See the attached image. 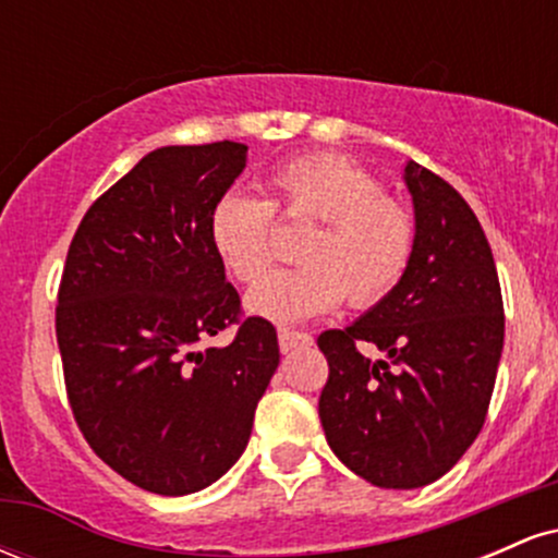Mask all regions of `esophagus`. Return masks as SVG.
I'll return each instance as SVG.
<instances>
[{"instance_id":"esophagus-1","label":"esophagus","mask_w":558,"mask_h":558,"mask_svg":"<svg viewBox=\"0 0 558 558\" xmlns=\"http://www.w3.org/2000/svg\"><path fill=\"white\" fill-rule=\"evenodd\" d=\"M278 343H280V351H293V349H301V345H312V336H310V332L280 328L278 330Z\"/></svg>"}]
</instances>
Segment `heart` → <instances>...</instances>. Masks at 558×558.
<instances>
[{
  "mask_svg": "<svg viewBox=\"0 0 558 558\" xmlns=\"http://www.w3.org/2000/svg\"><path fill=\"white\" fill-rule=\"evenodd\" d=\"M270 196L228 191L209 209V243L241 283L272 259L275 215L317 220L299 246L304 265L275 270L246 293L254 317L288 325L323 315L345 296L356 310L383 301L414 257L417 226L367 168L338 155H301L272 170Z\"/></svg>",
  "mask_w": 558,
  "mask_h": 558,
  "instance_id": "obj_1",
  "label": "heart"
}]
</instances>
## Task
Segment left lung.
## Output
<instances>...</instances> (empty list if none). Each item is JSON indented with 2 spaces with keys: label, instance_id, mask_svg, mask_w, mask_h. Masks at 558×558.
I'll return each instance as SVG.
<instances>
[{
  "label": "left lung",
  "instance_id": "obj_1",
  "mask_svg": "<svg viewBox=\"0 0 558 558\" xmlns=\"http://www.w3.org/2000/svg\"><path fill=\"white\" fill-rule=\"evenodd\" d=\"M417 243L401 283L343 330L317 338L330 375L325 438L354 475L412 490L444 477L483 430L504 349L496 262L470 204L409 159ZM381 351L369 361L359 349Z\"/></svg>",
  "mask_w": 558,
  "mask_h": 558
}]
</instances>
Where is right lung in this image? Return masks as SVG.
Masks as SVG:
<instances>
[{
    "label": "right lung",
    "mask_w": 558,
    "mask_h": 558,
    "mask_svg": "<svg viewBox=\"0 0 558 558\" xmlns=\"http://www.w3.org/2000/svg\"><path fill=\"white\" fill-rule=\"evenodd\" d=\"M246 149L149 151L68 248L54 325L70 409L101 462L159 496L207 488L239 462L280 362L272 323L241 317L207 230ZM228 324L240 325L228 347L195 349Z\"/></svg>",
    "instance_id": "1"
}]
</instances>
